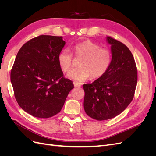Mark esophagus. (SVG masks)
I'll list each match as a JSON object with an SVG mask.
<instances>
[{
	"label": "esophagus",
	"mask_w": 156,
	"mask_h": 156,
	"mask_svg": "<svg viewBox=\"0 0 156 156\" xmlns=\"http://www.w3.org/2000/svg\"><path fill=\"white\" fill-rule=\"evenodd\" d=\"M73 85H74L75 87H81V83H79L73 82Z\"/></svg>",
	"instance_id": "obj_1"
}]
</instances>
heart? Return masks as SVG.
Masks as SVG:
<instances>
[{
  "mask_svg": "<svg viewBox=\"0 0 156 156\" xmlns=\"http://www.w3.org/2000/svg\"><path fill=\"white\" fill-rule=\"evenodd\" d=\"M75 56L82 57L80 67L72 69L67 77L76 81L82 82L91 76L93 79L102 77L109 68L112 61V54L107 48L91 41H84L73 47ZM58 63L64 72H68L72 67L73 55L68 49L61 51L58 55Z\"/></svg>",
  "mask_w": 156,
  "mask_h": 156,
  "instance_id": "b5f03b06",
  "label": "heart"
}]
</instances>
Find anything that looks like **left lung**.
<instances>
[{"label":"left lung","mask_w":156,"mask_h":156,"mask_svg":"<svg viewBox=\"0 0 156 156\" xmlns=\"http://www.w3.org/2000/svg\"><path fill=\"white\" fill-rule=\"evenodd\" d=\"M112 61L102 77L83 85L84 108L97 120L112 119L123 112L133 100L137 83V69L133 56L127 47L110 36Z\"/></svg>","instance_id":"8db88e82"}]
</instances>
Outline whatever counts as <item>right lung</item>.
I'll list each match as a JSON object with an SVG mask.
<instances>
[{"label":"right lung","mask_w":156,"mask_h":156,"mask_svg":"<svg viewBox=\"0 0 156 156\" xmlns=\"http://www.w3.org/2000/svg\"><path fill=\"white\" fill-rule=\"evenodd\" d=\"M65 44L62 36L41 35L27 41L17 54L10 73L14 96L33 116L48 119L57 114L74 87L58 63Z\"/></svg>","instance_id":"1"}]
</instances>
